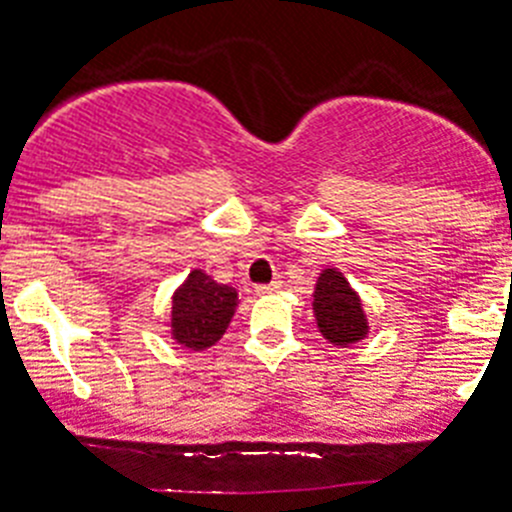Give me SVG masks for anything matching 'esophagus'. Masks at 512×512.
I'll return each instance as SVG.
<instances>
[{
	"label": "esophagus",
	"instance_id": "1",
	"mask_svg": "<svg viewBox=\"0 0 512 512\" xmlns=\"http://www.w3.org/2000/svg\"><path fill=\"white\" fill-rule=\"evenodd\" d=\"M280 285H283V280H272V283H267V285H257V288H255V293H257V295L275 293V290H278Z\"/></svg>",
	"mask_w": 512,
	"mask_h": 512
}]
</instances>
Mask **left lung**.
Here are the masks:
<instances>
[{
    "mask_svg": "<svg viewBox=\"0 0 512 512\" xmlns=\"http://www.w3.org/2000/svg\"><path fill=\"white\" fill-rule=\"evenodd\" d=\"M315 321L323 336L336 346H348L366 336V315L348 280L336 270H323L313 295Z\"/></svg>",
    "mask_w": 512,
    "mask_h": 512,
    "instance_id": "8db88e82",
    "label": "left lung"
}]
</instances>
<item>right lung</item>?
Instances as JSON below:
<instances>
[{"instance_id": "1", "label": "right lung", "mask_w": 512, "mask_h": 512, "mask_svg": "<svg viewBox=\"0 0 512 512\" xmlns=\"http://www.w3.org/2000/svg\"><path fill=\"white\" fill-rule=\"evenodd\" d=\"M237 308V290L214 283L202 270H191L171 303V333L186 348L202 351L227 331Z\"/></svg>"}]
</instances>
